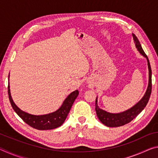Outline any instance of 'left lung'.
Returning a JSON list of instances; mask_svg holds the SVG:
<instances>
[{
    "instance_id": "1",
    "label": "left lung",
    "mask_w": 158,
    "mask_h": 158,
    "mask_svg": "<svg viewBox=\"0 0 158 158\" xmlns=\"http://www.w3.org/2000/svg\"><path fill=\"white\" fill-rule=\"evenodd\" d=\"M134 41H135V46L137 47V50L139 51L141 55L143 56L144 57L146 58L147 62H148V72H149V79H148V85L147 88L146 92L143 97L141 98V100L138 103L136 104L135 106H133L132 108H130L127 110L121 113L118 114H111L107 112L106 111H104L99 107L98 105V98L95 100V111L97 116L100 121L102 123L107 127H116L119 126H123L125 124L128 123L132 121L135 117H137L138 114H139L141 111L145 108L147 103L149 100L150 96L151 94V90H152V81H151V75L152 72L151 68V65H150L149 60L148 57H147L145 52L141 47V45L140 44L139 41L136 37L135 34H132Z\"/></svg>"
}]
</instances>
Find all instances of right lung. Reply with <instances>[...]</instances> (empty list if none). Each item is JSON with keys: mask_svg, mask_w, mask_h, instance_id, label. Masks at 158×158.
Returning <instances> with one entry per match:
<instances>
[{"mask_svg": "<svg viewBox=\"0 0 158 158\" xmlns=\"http://www.w3.org/2000/svg\"><path fill=\"white\" fill-rule=\"evenodd\" d=\"M10 77V74H9ZM8 77V79H9ZM8 95L10 104L13 109L21 119L24 121L26 124L30 125L31 127L39 130H52L60 127V125L65 121L68 114H69L70 109L73 106L75 99L79 95V91L77 90L71 93L63 102V105L60 107L53 113L48 114L36 115L30 114L23 111L15 105L14 101L12 100L11 93H10V84H8Z\"/></svg>", "mask_w": 158, "mask_h": 158, "instance_id": "add662e5", "label": "right lung"}]
</instances>
